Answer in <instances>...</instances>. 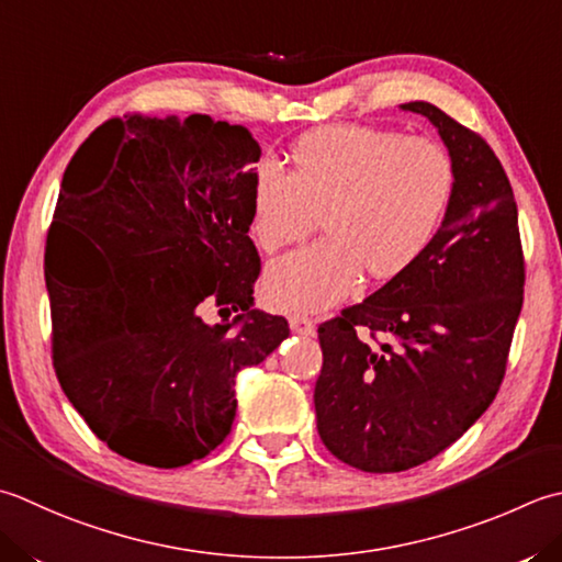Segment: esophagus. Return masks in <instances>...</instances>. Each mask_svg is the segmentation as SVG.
<instances>
[{
  "instance_id": "34e87169",
  "label": "esophagus",
  "mask_w": 562,
  "mask_h": 562,
  "mask_svg": "<svg viewBox=\"0 0 562 562\" xmlns=\"http://www.w3.org/2000/svg\"><path fill=\"white\" fill-rule=\"evenodd\" d=\"M290 328L300 336H312L314 334V322L304 314H292L290 316Z\"/></svg>"
}]
</instances>
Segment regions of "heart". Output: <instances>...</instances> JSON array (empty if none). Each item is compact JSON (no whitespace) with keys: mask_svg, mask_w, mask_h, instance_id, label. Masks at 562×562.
<instances>
[{"mask_svg":"<svg viewBox=\"0 0 562 562\" xmlns=\"http://www.w3.org/2000/svg\"><path fill=\"white\" fill-rule=\"evenodd\" d=\"M453 182L441 143L358 124L300 138L292 172L260 162L250 202L258 246L292 244L310 234L316 216L326 234L270 262L266 302L280 312H316L346 300L360 272L370 280L397 278L434 240Z\"/></svg>","mask_w":562,"mask_h":562,"instance_id":"heart-1","label":"heart"}]
</instances>
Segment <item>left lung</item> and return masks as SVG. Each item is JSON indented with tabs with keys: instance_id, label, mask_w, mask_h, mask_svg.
<instances>
[{
	"instance_id": "obj_1",
	"label": "left lung",
	"mask_w": 562,
	"mask_h": 562,
	"mask_svg": "<svg viewBox=\"0 0 562 562\" xmlns=\"http://www.w3.org/2000/svg\"><path fill=\"white\" fill-rule=\"evenodd\" d=\"M402 109L446 143L456 175L448 212L414 266L318 326V436L366 472L422 465L487 412L524 304L519 214L499 158L436 104Z\"/></svg>"
}]
</instances>
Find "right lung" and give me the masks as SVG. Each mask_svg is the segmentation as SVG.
Instances as JSON below:
<instances>
[{"mask_svg": "<svg viewBox=\"0 0 562 562\" xmlns=\"http://www.w3.org/2000/svg\"><path fill=\"white\" fill-rule=\"evenodd\" d=\"M258 140L206 114L112 119L63 175L46 244L53 368L99 441L182 468L224 441L234 384L290 326L252 310ZM236 311L206 325L195 306Z\"/></svg>", "mask_w": 562, "mask_h": 562, "instance_id": "add662e5", "label": "right lung"}]
</instances>
